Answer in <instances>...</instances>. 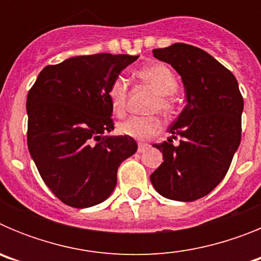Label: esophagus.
Wrapping results in <instances>:
<instances>
[{
	"instance_id": "esophagus-1",
	"label": "esophagus",
	"mask_w": 261,
	"mask_h": 261,
	"mask_svg": "<svg viewBox=\"0 0 261 261\" xmlns=\"http://www.w3.org/2000/svg\"><path fill=\"white\" fill-rule=\"evenodd\" d=\"M149 147H150V145H147V144H138V153H145V151L147 150V149H149Z\"/></svg>"
}]
</instances>
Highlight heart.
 Segmentation results:
<instances>
[{"label": "heart", "instance_id": "b5f03b06", "mask_svg": "<svg viewBox=\"0 0 261 261\" xmlns=\"http://www.w3.org/2000/svg\"><path fill=\"white\" fill-rule=\"evenodd\" d=\"M136 78L141 84L146 85L155 91V96L151 99L149 111H159L163 116H171L175 111V99L172 94L176 93L177 80L174 71L162 62L150 64L136 71ZM108 100L114 114L117 116L125 112L128 99V85L123 77H116L111 82L107 90ZM162 123L156 115L147 116H132L124 120L117 126L121 135L132 137L138 141L149 140L161 130Z\"/></svg>", "mask_w": 261, "mask_h": 261}]
</instances>
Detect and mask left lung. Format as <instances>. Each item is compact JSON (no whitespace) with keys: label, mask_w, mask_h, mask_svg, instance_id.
Wrapping results in <instances>:
<instances>
[{"label":"left lung","mask_w":261,"mask_h":261,"mask_svg":"<svg viewBox=\"0 0 261 261\" xmlns=\"http://www.w3.org/2000/svg\"><path fill=\"white\" fill-rule=\"evenodd\" d=\"M153 55L180 74L187 105L168 128L171 137L154 145L163 162L150 180L166 199L195 201L221 183L238 150L243 96L231 71L200 48L175 43Z\"/></svg>","instance_id":"8db88e82"}]
</instances>
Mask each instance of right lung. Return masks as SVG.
Here are the masks:
<instances>
[{"instance_id":"right-lung-1","label":"right lung","mask_w":261,"mask_h":261,"mask_svg":"<svg viewBox=\"0 0 261 261\" xmlns=\"http://www.w3.org/2000/svg\"><path fill=\"white\" fill-rule=\"evenodd\" d=\"M138 56L98 53L75 56L40 71L27 95V145L41 179L73 208L105 201L117 168L137 151L114 130L107 90Z\"/></svg>"}]
</instances>
